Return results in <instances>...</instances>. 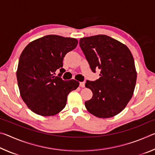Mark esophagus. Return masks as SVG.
<instances>
[{"mask_svg":"<svg viewBox=\"0 0 155 155\" xmlns=\"http://www.w3.org/2000/svg\"><path fill=\"white\" fill-rule=\"evenodd\" d=\"M80 86L81 87H85V82H80Z\"/></svg>","mask_w":155,"mask_h":155,"instance_id":"34e87169","label":"esophagus"}]
</instances>
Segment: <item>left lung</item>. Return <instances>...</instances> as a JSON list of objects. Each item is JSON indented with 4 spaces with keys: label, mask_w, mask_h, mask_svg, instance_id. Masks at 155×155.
<instances>
[{
    "label": "left lung",
    "mask_w": 155,
    "mask_h": 155,
    "mask_svg": "<svg viewBox=\"0 0 155 155\" xmlns=\"http://www.w3.org/2000/svg\"><path fill=\"white\" fill-rule=\"evenodd\" d=\"M79 45L92 72L101 70L98 79L86 81L93 93L85 103L86 109L101 118L115 116L134 92L137 72L132 54L127 46L105 35L81 38Z\"/></svg>",
    "instance_id": "left-lung-1"
}]
</instances>
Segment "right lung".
Returning a JSON list of instances; mask_svg holds the SVG:
<instances>
[{
    "mask_svg": "<svg viewBox=\"0 0 155 155\" xmlns=\"http://www.w3.org/2000/svg\"><path fill=\"white\" fill-rule=\"evenodd\" d=\"M74 38L48 35L31 41L20 54L16 72L20 96L35 114L51 116L64 109L67 97L79 83L55 77L64 72L63 60L77 47Z\"/></svg>",
    "mask_w": 155,
    "mask_h": 155,
    "instance_id": "1",
    "label": "right lung"
}]
</instances>
